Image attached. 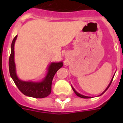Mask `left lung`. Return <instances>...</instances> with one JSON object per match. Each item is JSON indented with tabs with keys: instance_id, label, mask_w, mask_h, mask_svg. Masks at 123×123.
<instances>
[{
	"instance_id": "obj_1",
	"label": "left lung",
	"mask_w": 123,
	"mask_h": 123,
	"mask_svg": "<svg viewBox=\"0 0 123 123\" xmlns=\"http://www.w3.org/2000/svg\"><path fill=\"white\" fill-rule=\"evenodd\" d=\"M112 81H113V79H112V80H111V82H110V84H109V85L108 86V87H107V88H106V90H105L104 91V92H103L102 93V94H103V93H104L105 92V91L107 90V89H108L109 87V86H110V85H111V82H112ZM72 89H73V90H74V92L75 93H76V95H77V96H78V97H80V98H90V97H88V96H84V95H81V94H80V93H78L77 92H76V91L74 89V88H72Z\"/></svg>"
}]
</instances>
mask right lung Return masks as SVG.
Segmentation results:
<instances>
[{
	"label": "right lung",
	"instance_id": "1",
	"mask_svg": "<svg viewBox=\"0 0 123 123\" xmlns=\"http://www.w3.org/2000/svg\"><path fill=\"white\" fill-rule=\"evenodd\" d=\"M17 35L14 38L11 45V53L9 57V71L10 76L14 80L15 84L23 94L35 98H43L48 96L51 92L52 81L57 70L62 67V62L52 63L49 67V72L45 78L41 82L35 83L31 82L22 81L16 76L14 64V43Z\"/></svg>",
	"mask_w": 123,
	"mask_h": 123
}]
</instances>
